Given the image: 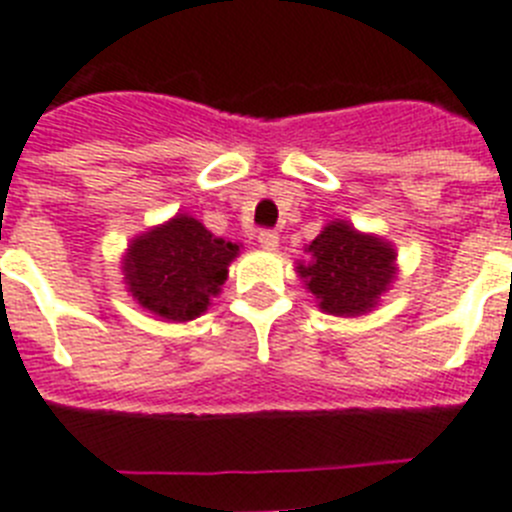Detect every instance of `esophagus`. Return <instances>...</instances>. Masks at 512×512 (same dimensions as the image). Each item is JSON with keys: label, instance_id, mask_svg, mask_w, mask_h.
Segmentation results:
<instances>
[{"label": "esophagus", "instance_id": "obj_1", "mask_svg": "<svg viewBox=\"0 0 512 512\" xmlns=\"http://www.w3.org/2000/svg\"><path fill=\"white\" fill-rule=\"evenodd\" d=\"M257 242L263 249H276L278 247V234L273 229H263L257 234Z\"/></svg>", "mask_w": 512, "mask_h": 512}]
</instances>
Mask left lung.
<instances>
[{"label":"left lung","instance_id":"1","mask_svg":"<svg viewBox=\"0 0 512 512\" xmlns=\"http://www.w3.org/2000/svg\"><path fill=\"white\" fill-rule=\"evenodd\" d=\"M312 263L299 265L307 289L330 315H364L395 276V252L377 236L359 234L349 223H330L309 244Z\"/></svg>","mask_w":512,"mask_h":512}]
</instances>
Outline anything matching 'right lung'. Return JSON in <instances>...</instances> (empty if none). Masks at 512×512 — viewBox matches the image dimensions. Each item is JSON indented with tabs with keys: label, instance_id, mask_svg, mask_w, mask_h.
Returning <instances> with one entry per match:
<instances>
[{
	"label": "right lung",
	"instance_id": "add662e5",
	"mask_svg": "<svg viewBox=\"0 0 512 512\" xmlns=\"http://www.w3.org/2000/svg\"><path fill=\"white\" fill-rule=\"evenodd\" d=\"M239 244L218 239L190 216L135 239L124 260V276L137 302L166 320H192L226 281Z\"/></svg>",
	"mask_w": 512,
	"mask_h": 512
}]
</instances>
